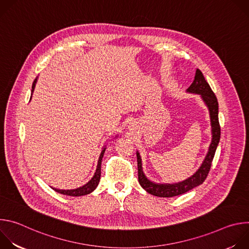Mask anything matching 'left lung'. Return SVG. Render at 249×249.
<instances>
[{
  "instance_id": "1",
  "label": "left lung",
  "mask_w": 249,
  "mask_h": 249,
  "mask_svg": "<svg viewBox=\"0 0 249 249\" xmlns=\"http://www.w3.org/2000/svg\"><path fill=\"white\" fill-rule=\"evenodd\" d=\"M188 93L199 94L204 104L207 106L209 116H210V124H211V143L208 148V152L204 160L202 161L199 168L188 178L175 182V183H157L149 179L143 170V162L139 151L137 154V161H138V179L140 185L143 187L148 193L158 196V197H173L177 195H181L197 186L202 184L207 178V175L211 168V163L214 159L217 147L219 145L221 138V128L219 124V104L215 93L211 89L209 84L205 80L203 74L199 69L196 70L195 78L191 86L186 89Z\"/></svg>"
}]
</instances>
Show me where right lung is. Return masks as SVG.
<instances>
[{
    "instance_id": "right-lung-1",
    "label": "right lung",
    "mask_w": 249,
    "mask_h": 249,
    "mask_svg": "<svg viewBox=\"0 0 249 249\" xmlns=\"http://www.w3.org/2000/svg\"><path fill=\"white\" fill-rule=\"evenodd\" d=\"M37 77L36 79L34 80L33 84H32V88H31V96H32V93L34 91V89H35V85H36L37 83ZM30 100H31V97H30ZM118 137V135H116L113 139H116ZM106 150V145H103V147L101 148V152H100V155H99V158H98V161H97V165H96V169H95V172L93 174V176L90 178L89 181H88L86 184H84L83 186L81 187H78V188H75V189H57L55 187H52L53 190H55L56 192L58 193H61V194H64V195H68V196H74V197H77V196H84V195H88L89 193H91L92 191L95 190V188L97 187L98 183H99V180H100V173H101V160H102V158L104 156V152Z\"/></svg>"
}]
</instances>
